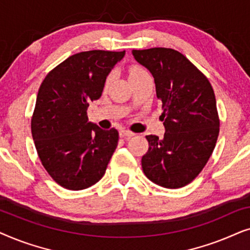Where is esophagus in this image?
Masks as SVG:
<instances>
[{
    "label": "esophagus",
    "mask_w": 250,
    "mask_h": 250,
    "mask_svg": "<svg viewBox=\"0 0 250 250\" xmlns=\"http://www.w3.org/2000/svg\"><path fill=\"white\" fill-rule=\"evenodd\" d=\"M119 134H121L122 138H131V136L135 135V133H133L131 131H127V129H122Z\"/></svg>",
    "instance_id": "obj_1"
}]
</instances>
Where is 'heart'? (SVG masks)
Masks as SVG:
<instances>
[{"label": "heart", "mask_w": 250, "mask_h": 250, "mask_svg": "<svg viewBox=\"0 0 250 250\" xmlns=\"http://www.w3.org/2000/svg\"><path fill=\"white\" fill-rule=\"evenodd\" d=\"M148 71H146L145 68L142 66H139V64H132V66H129L128 68V76H129V80H132V78H135L140 76V75H143V74H146ZM111 77L112 75L109 74L107 77H105L104 80V87H107L109 83H110L111 81Z\"/></svg>", "instance_id": "1"}]
</instances>
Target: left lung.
Returning a JSON list of instances; mask_svg holds the SVG:
<instances>
[{"mask_svg": "<svg viewBox=\"0 0 250 250\" xmlns=\"http://www.w3.org/2000/svg\"><path fill=\"white\" fill-rule=\"evenodd\" d=\"M148 68L162 104L163 139L146 135L141 164L151 182L179 189L196 179L209 160L220 133L214 90L208 78L179 51L167 47L133 50Z\"/></svg>", "mask_w": 250, "mask_h": 250, "instance_id": "left-lung-1", "label": "left lung"}]
</instances>
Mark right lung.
<instances>
[{
	"mask_svg": "<svg viewBox=\"0 0 250 250\" xmlns=\"http://www.w3.org/2000/svg\"><path fill=\"white\" fill-rule=\"evenodd\" d=\"M125 51L92 50L67 58L41 84L32 135L47 174L68 190L87 189L104 175L118 131L87 122V107L101 97L104 80Z\"/></svg>",
	"mask_w": 250,
	"mask_h": 250,
	"instance_id": "obj_1",
	"label": "right lung"
}]
</instances>
